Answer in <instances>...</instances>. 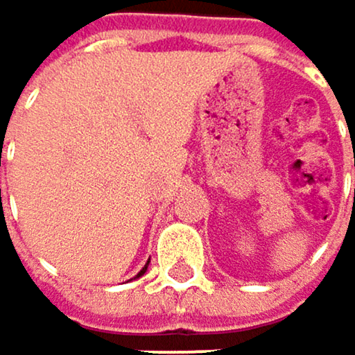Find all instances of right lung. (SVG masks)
I'll list each match as a JSON object with an SVG mask.
<instances>
[{"label": "right lung", "instance_id": "right-lung-1", "mask_svg": "<svg viewBox=\"0 0 355 355\" xmlns=\"http://www.w3.org/2000/svg\"><path fill=\"white\" fill-rule=\"evenodd\" d=\"M147 266H149V260H147V264H145V266H143V268L139 270V275H137L135 279H139V277H143V275H145V270H147Z\"/></svg>", "mask_w": 355, "mask_h": 355}]
</instances>
